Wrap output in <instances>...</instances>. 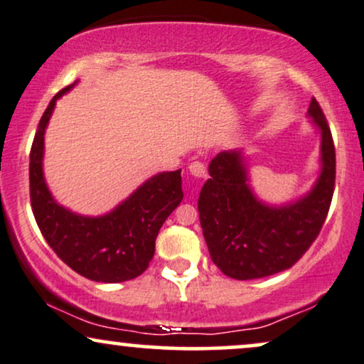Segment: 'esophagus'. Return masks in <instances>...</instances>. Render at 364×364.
<instances>
[{
  "label": "esophagus",
  "mask_w": 364,
  "mask_h": 364,
  "mask_svg": "<svg viewBox=\"0 0 364 364\" xmlns=\"http://www.w3.org/2000/svg\"><path fill=\"white\" fill-rule=\"evenodd\" d=\"M188 169H190V173L195 178H206V166L201 161H193V163H190V166H188Z\"/></svg>",
  "instance_id": "obj_1"
}]
</instances>
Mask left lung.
Here are the masks:
<instances>
[{
    "label": "left lung",
    "mask_w": 364,
    "mask_h": 364,
    "mask_svg": "<svg viewBox=\"0 0 364 364\" xmlns=\"http://www.w3.org/2000/svg\"><path fill=\"white\" fill-rule=\"evenodd\" d=\"M309 116L323 134V173L294 205L270 208L252 195L238 151L216 154L198 198L200 223L215 265L237 280L291 269L309 250L328 216L336 181V149L323 109L312 97Z\"/></svg>",
    "instance_id": "1"
}]
</instances>
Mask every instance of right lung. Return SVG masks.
Masks as SVG:
<instances>
[{"label":"right lung","mask_w":364,"mask_h":364,"mask_svg":"<svg viewBox=\"0 0 364 364\" xmlns=\"http://www.w3.org/2000/svg\"><path fill=\"white\" fill-rule=\"evenodd\" d=\"M72 85L50 100L36 129L30 151L31 210L41 235L77 274L110 284L136 279L153 260L159 228L181 203V169L148 179L122 205L99 218L73 215L55 203L41 173L43 134L55 102Z\"/></svg>","instance_id":"obj_1"}]
</instances>
